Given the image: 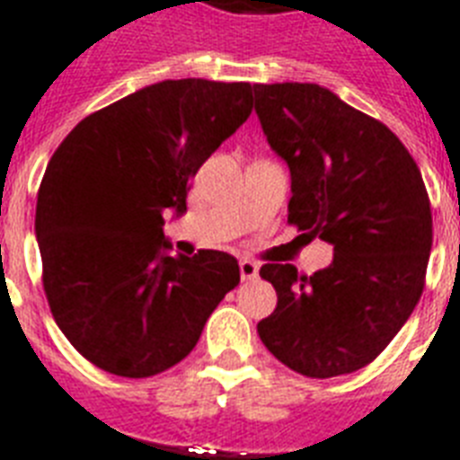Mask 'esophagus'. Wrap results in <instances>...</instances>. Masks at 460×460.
Returning <instances> with one entry per match:
<instances>
[{
	"label": "esophagus",
	"mask_w": 460,
	"mask_h": 460,
	"mask_svg": "<svg viewBox=\"0 0 460 460\" xmlns=\"http://www.w3.org/2000/svg\"><path fill=\"white\" fill-rule=\"evenodd\" d=\"M238 270H241L243 279H255L258 277V262L251 261V258H241L238 261Z\"/></svg>",
	"instance_id": "esophagus-1"
}]
</instances>
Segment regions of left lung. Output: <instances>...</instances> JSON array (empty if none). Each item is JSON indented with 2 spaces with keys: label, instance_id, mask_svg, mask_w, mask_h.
I'll list each match as a JSON object with an SVG mask.
<instances>
[{
  "label": "left lung",
  "instance_id": "8db88e82",
  "mask_svg": "<svg viewBox=\"0 0 460 460\" xmlns=\"http://www.w3.org/2000/svg\"><path fill=\"white\" fill-rule=\"evenodd\" d=\"M251 93L292 173L287 222L335 251L311 277L262 265L277 308L258 335L296 374H352L384 352L425 289L432 209L422 173L384 122L318 84H253Z\"/></svg>",
  "mask_w": 460,
  "mask_h": 460
}]
</instances>
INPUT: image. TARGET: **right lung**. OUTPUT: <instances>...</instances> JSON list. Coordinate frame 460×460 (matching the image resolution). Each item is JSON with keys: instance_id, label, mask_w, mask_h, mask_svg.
Masks as SVG:
<instances>
[{"instance_id": "right-lung-1", "label": "right lung", "mask_w": 460, "mask_h": 460, "mask_svg": "<svg viewBox=\"0 0 460 460\" xmlns=\"http://www.w3.org/2000/svg\"><path fill=\"white\" fill-rule=\"evenodd\" d=\"M251 111V84L166 79L86 115L52 154L35 205L43 289L98 369H171L238 285L224 251L164 253V212L183 215L190 178Z\"/></svg>"}]
</instances>
